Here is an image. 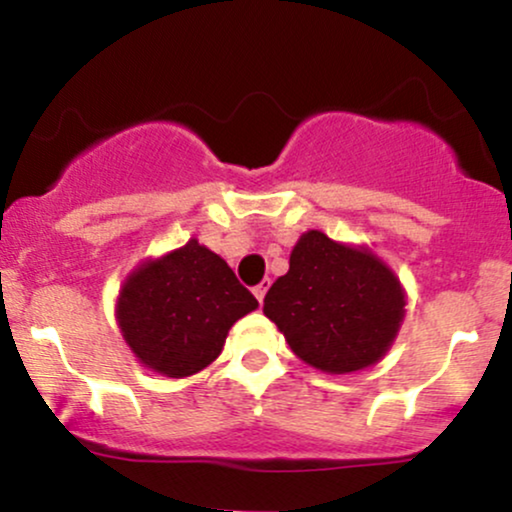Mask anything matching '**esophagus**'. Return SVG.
I'll return each mask as SVG.
<instances>
[{
  "label": "esophagus",
  "instance_id": "obj_1",
  "mask_svg": "<svg viewBox=\"0 0 512 512\" xmlns=\"http://www.w3.org/2000/svg\"><path fill=\"white\" fill-rule=\"evenodd\" d=\"M267 289H269V279H262L260 281V284H257L255 286V289H252V293H255V298H257V301H264V296H267Z\"/></svg>",
  "mask_w": 512,
  "mask_h": 512
}]
</instances>
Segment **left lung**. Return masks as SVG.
Returning <instances> with one entry per match:
<instances>
[{
    "label": "left lung",
    "instance_id": "left-lung-1",
    "mask_svg": "<svg viewBox=\"0 0 512 512\" xmlns=\"http://www.w3.org/2000/svg\"><path fill=\"white\" fill-rule=\"evenodd\" d=\"M264 315L305 363L351 373L373 366L392 344L404 293L378 257L308 231L291 252L289 272L264 296Z\"/></svg>",
    "mask_w": 512,
    "mask_h": 512
}]
</instances>
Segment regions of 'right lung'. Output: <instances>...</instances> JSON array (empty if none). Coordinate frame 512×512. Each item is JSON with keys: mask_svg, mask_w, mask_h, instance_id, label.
Here are the masks:
<instances>
[{"mask_svg": "<svg viewBox=\"0 0 512 512\" xmlns=\"http://www.w3.org/2000/svg\"><path fill=\"white\" fill-rule=\"evenodd\" d=\"M257 308V298L216 252L190 240L127 279L117 320L144 366L185 378L221 354L233 322Z\"/></svg>", "mask_w": 512, "mask_h": 512, "instance_id": "add662e5", "label": "right lung"}]
</instances>
